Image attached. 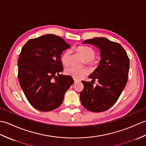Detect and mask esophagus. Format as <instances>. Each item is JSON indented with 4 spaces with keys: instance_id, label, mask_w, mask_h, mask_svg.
<instances>
[{
    "instance_id": "34e87169",
    "label": "esophagus",
    "mask_w": 146,
    "mask_h": 146,
    "mask_svg": "<svg viewBox=\"0 0 146 146\" xmlns=\"http://www.w3.org/2000/svg\"><path fill=\"white\" fill-rule=\"evenodd\" d=\"M79 82L78 80H76V79H74V82H75V83H77V82Z\"/></svg>"
}]
</instances>
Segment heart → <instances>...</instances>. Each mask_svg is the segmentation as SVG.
<instances>
[{
  "label": "heart",
  "instance_id": "obj_1",
  "mask_svg": "<svg viewBox=\"0 0 146 146\" xmlns=\"http://www.w3.org/2000/svg\"><path fill=\"white\" fill-rule=\"evenodd\" d=\"M83 58L85 59L86 63L94 66L95 64V62L94 61L95 57V52L91 48L87 46H79L76 48ZM70 55V51H65L61 57V61L64 66H68L69 64V58ZM88 70L86 68H76L75 67H69L66 68L64 73L66 75L71 76L76 80H80L85 76L87 75Z\"/></svg>",
  "mask_w": 146,
  "mask_h": 146
}]
</instances>
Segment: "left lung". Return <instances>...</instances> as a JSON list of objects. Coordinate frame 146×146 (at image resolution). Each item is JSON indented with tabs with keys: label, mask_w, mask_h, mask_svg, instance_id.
I'll use <instances>...</instances> for the list:
<instances>
[{
	"label": "left lung",
	"mask_w": 146,
	"mask_h": 146,
	"mask_svg": "<svg viewBox=\"0 0 146 146\" xmlns=\"http://www.w3.org/2000/svg\"><path fill=\"white\" fill-rule=\"evenodd\" d=\"M83 44L94 45L100 49L101 60L89 78L97 79L94 87L90 82L82 81L84 88L80 93V101L86 110L100 112L115 103L127 82L129 59L120 44L105 38L86 39Z\"/></svg>",
	"instance_id": "1"
}]
</instances>
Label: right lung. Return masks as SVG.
<instances>
[{
  "label": "right lung",
  "mask_w": 146,
  "mask_h": 146,
  "mask_svg": "<svg viewBox=\"0 0 146 146\" xmlns=\"http://www.w3.org/2000/svg\"><path fill=\"white\" fill-rule=\"evenodd\" d=\"M70 47L61 37L45 35L29 40L22 49L17 61L19 82L36 109L48 111L60 107L73 83L72 77L60 74L63 70L61 55Z\"/></svg>",
  "instance_id": "obj_1"
}]
</instances>
